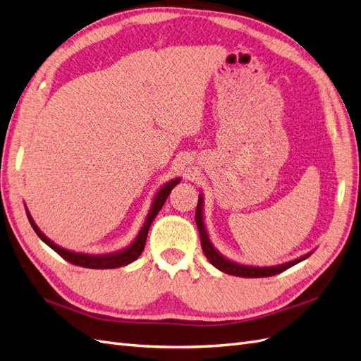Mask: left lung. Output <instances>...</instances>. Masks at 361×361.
<instances>
[{
    "label": "left lung",
    "mask_w": 361,
    "mask_h": 361,
    "mask_svg": "<svg viewBox=\"0 0 361 361\" xmlns=\"http://www.w3.org/2000/svg\"><path fill=\"white\" fill-rule=\"evenodd\" d=\"M196 225L199 229V235H200V245L203 249L204 257L208 258V261L211 264L219 269L223 274H228V275H233V276H241V278H266V276H274L281 274V271H284L290 267H293L298 262L307 259L311 253L313 252H308L305 255H302L296 259H291L288 262H282V264L278 266H267V267H259V266H246V264H240L237 261H232L229 258H226L225 255H221V253L216 249V246L212 245V241L208 235V231H207V225H204V219H203V194L200 191L199 194V203H197V208H196Z\"/></svg>",
    "instance_id": "left-lung-1"
}]
</instances>
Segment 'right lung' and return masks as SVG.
Returning <instances> with one entry per match:
<instances>
[{
  "label": "right lung",
  "instance_id": "obj_1",
  "mask_svg": "<svg viewBox=\"0 0 361 361\" xmlns=\"http://www.w3.org/2000/svg\"><path fill=\"white\" fill-rule=\"evenodd\" d=\"M180 182V178L171 179L170 182L164 183L162 187L159 188V191L157 192V196L153 197L152 207L149 209L147 217H145V221L142 228L140 229L138 235L135 237V240L130 243L129 246H126L124 249H120L116 252H111V253H102V255H92V253H82V252H73L61 247L59 245H56L50 238H48L45 233L37 228V225L35 223L33 217L30 216V211L25 208L28 221H30L32 228L35 229V232L37 233V237L41 238L47 246H50L54 252L59 253V255L66 259L71 264L80 266V267H86V269H116V267H123L128 266L130 262H133L135 259H138V257L142 253L144 246H145V240H147V233L150 229V225L153 223L154 217L158 216V212L161 211V208L164 207L165 200L170 196L171 190L176 187V185Z\"/></svg>",
  "mask_w": 361,
  "mask_h": 361
}]
</instances>
